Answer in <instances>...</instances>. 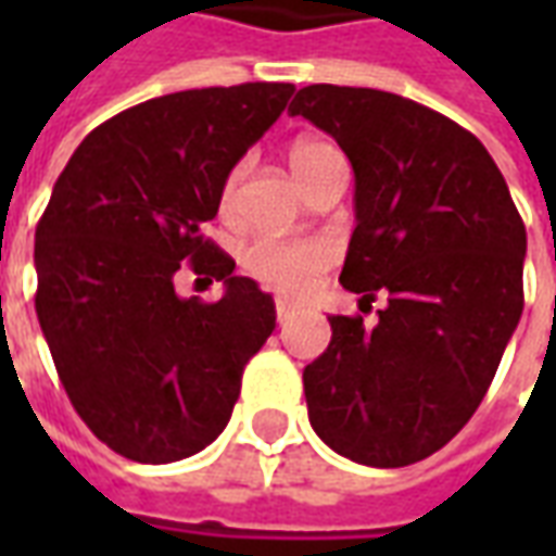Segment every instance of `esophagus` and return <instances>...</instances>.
I'll use <instances>...</instances> for the list:
<instances>
[{"instance_id":"obj_1","label":"esophagus","mask_w":556,"mask_h":556,"mask_svg":"<svg viewBox=\"0 0 556 556\" xmlns=\"http://www.w3.org/2000/svg\"><path fill=\"white\" fill-rule=\"evenodd\" d=\"M298 313H301V309H298L294 303L277 301V321H279V325H289L291 318H294V315H298Z\"/></svg>"}]
</instances>
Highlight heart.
I'll return each instance as SVG.
<instances>
[{"mask_svg": "<svg viewBox=\"0 0 556 556\" xmlns=\"http://www.w3.org/2000/svg\"><path fill=\"white\" fill-rule=\"evenodd\" d=\"M333 154L337 148L321 139H298L289 148V166L298 175V181L306 184ZM238 178L241 169H231L229 178L223 181V193H219L223 207L231 205ZM241 265L258 286L286 298H301L313 289L318 274H325L333 265V247L325 238H255L243 247Z\"/></svg>", "mask_w": 556, "mask_h": 556, "instance_id": "b5f03b06", "label": "heart"}]
</instances>
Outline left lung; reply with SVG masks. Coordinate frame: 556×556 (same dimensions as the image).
Instances as JSON below:
<instances>
[{
  "instance_id": "left-lung-1",
  "label": "left lung",
  "mask_w": 556,
  "mask_h": 556,
  "mask_svg": "<svg viewBox=\"0 0 556 556\" xmlns=\"http://www.w3.org/2000/svg\"><path fill=\"white\" fill-rule=\"evenodd\" d=\"M291 115L337 139L354 169L339 282L372 306L330 315V345L303 369L309 422L351 462L405 467L473 417L525 309L527 231L497 163L470 130L408 98L306 86Z\"/></svg>"
}]
</instances>
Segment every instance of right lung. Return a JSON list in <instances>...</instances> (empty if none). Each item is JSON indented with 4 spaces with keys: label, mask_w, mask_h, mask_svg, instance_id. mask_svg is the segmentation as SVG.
I'll return each mask as SVG.
<instances>
[{
    "label": "right lung",
    "mask_w": 556,
    "mask_h": 556,
    "mask_svg": "<svg viewBox=\"0 0 556 556\" xmlns=\"http://www.w3.org/2000/svg\"><path fill=\"white\" fill-rule=\"evenodd\" d=\"M291 94V83H241L137 103L79 142L38 219L35 313L55 372L98 441L130 462L205 450L277 327L274 298L235 277L202 229ZM181 266L223 278L227 294L178 299Z\"/></svg>",
    "instance_id": "add662e5"
}]
</instances>
